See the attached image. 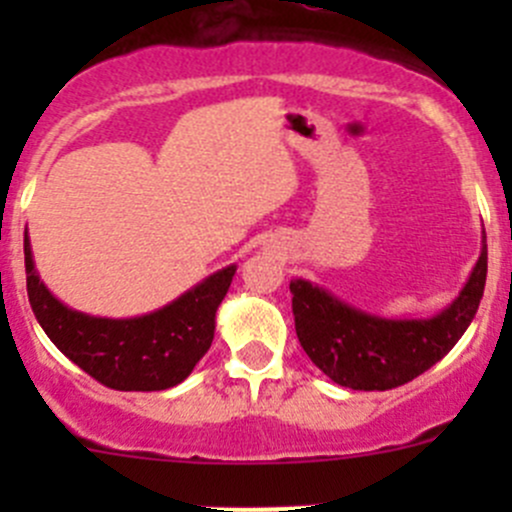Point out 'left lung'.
I'll list each match as a JSON object with an SVG mask.
<instances>
[{
  "mask_svg": "<svg viewBox=\"0 0 512 512\" xmlns=\"http://www.w3.org/2000/svg\"><path fill=\"white\" fill-rule=\"evenodd\" d=\"M488 275V245L480 232V255L461 292L431 317H384L344 302L312 280L294 277V329L314 366L334 384L354 391H386L431 369L471 327Z\"/></svg>",
  "mask_w": 512,
  "mask_h": 512,
  "instance_id": "8db88e82",
  "label": "left lung"
}]
</instances>
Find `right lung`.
Masks as SVG:
<instances>
[{"label":"right lung","mask_w":512,"mask_h":512,"mask_svg":"<svg viewBox=\"0 0 512 512\" xmlns=\"http://www.w3.org/2000/svg\"><path fill=\"white\" fill-rule=\"evenodd\" d=\"M27 294L36 322L61 354L118 391H163L178 386L208 354L215 314L230 289L237 265L213 272L156 312L141 317H94L54 297L34 265L24 232Z\"/></svg>","instance_id":"obj_1"}]
</instances>
